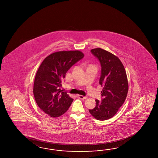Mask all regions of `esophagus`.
Returning <instances> with one entry per match:
<instances>
[{"label": "esophagus", "mask_w": 158, "mask_h": 158, "mask_svg": "<svg viewBox=\"0 0 158 158\" xmlns=\"http://www.w3.org/2000/svg\"><path fill=\"white\" fill-rule=\"evenodd\" d=\"M77 97L78 98L81 99H85L87 98V97L83 96V95H77Z\"/></svg>", "instance_id": "obj_1"}]
</instances>
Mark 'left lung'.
I'll return each mask as SVG.
<instances>
[{
    "label": "left lung",
    "instance_id": "left-lung-1",
    "mask_svg": "<svg viewBox=\"0 0 158 158\" xmlns=\"http://www.w3.org/2000/svg\"><path fill=\"white\" fill-rule=\"evenodd\" d=\"M91 52L99 61L101 74L99 84L102 101L96 99V106L89 110L98 120H106L114 116L124 103L128 91L127 73L120 60L114 54L100 48L91 50Z\"/></svg>",
    "mask_w": 158,
    "mask_h": 158
}]
</instances>
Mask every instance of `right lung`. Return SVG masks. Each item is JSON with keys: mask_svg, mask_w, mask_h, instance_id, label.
<instances>
[{"mask_svg": "<svg viewBox=\"0 0 158 158\" xmlns=\"http://www.w3.org/2000/svg\"><path fill=\"white\" fill-rule=\"evenodd\" d=\"M80 51H59L46 57L37 71L33 94L37 105L51 117L64 114L73 99L61 90L67 71L84 57Z\"/></svg>", "mask_w": 158, "mask_h": 158, "instance_id": "1", "label": "right lung"}]
</instances>
